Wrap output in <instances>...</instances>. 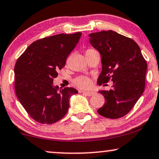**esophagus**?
<instances>
[{
	"instance_id": "obj_1",
	"label": "esophagus",
	"mask_w": 159,
	"mask_h": 159,
	"mask_svg": "<svg viewBox=\"0 0 159 159\" xmlns=\"http://www.w3.org/2000/svg\"><path fill=\"white\" fill-rule=\"evenodd\" d=\"M80 93H84V94L88 95V96H91V95H93L95 93V92L93 91H80Z\"/></svg>"
}]
</instances>
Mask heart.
Here are the masks:
<instances>
[{"mask_svg":"<svg viewBox=\"0 0 159 159\" xmlns=\"http://www.w3.org/2000/svg\"><path fill=\"white\" fill-rule=\"evenodd\" d=\"M93 51L95 50L93 49H87V50L86 51V54ZM73 83L76 87L81 88V89H87V88H89L90 87L92 82L91 80L88 77H87V76H78V77L75 78Z\"/></svg>","mask_w":159,"mask_h":159,"instance_id":"heart-1","label":"heart"}]
</instances>
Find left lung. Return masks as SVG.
<instances>
[{
  "label": "left lung",
  "mask_w": 159,
  "mask_h": 159,
  "mask_svg": "<svg viewBox=\"0 0 159 159\" xmlns=\"http://www.w3.org/2000/svg\"><path fill=\"white\" fill-rule=\"evenodd\" d=\"M91 45L100 52L102 71L98 84L113 81L112 89L100 90L105 104L98 112L105 118L127 115L143 94L147 64L140 47L131 38L109 30L89 35Z\"/></svg>",
  "instance_id": "obj_1"
}]
</instances>
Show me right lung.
Wrapping results in <instances>:
<instances>
[{"label": "right lung", "mask_w": 159, "mask_h": 159, "mask_svg": "<svg viewBox=\"0 0 159 159\" xmlns=\"http://www.w3.org/2000/svg\"><path fill=\"white\" fill-rule=\"evenodd\" d=\"M81 36V32L58 34L30 44L15 65V89L17 97L30 116L38 123L51 124L67 112L70 97L78 90L59 89L53 85L58 71Z\"/></svg>", "instance_id": "right-lung-1"}]
</instances>
